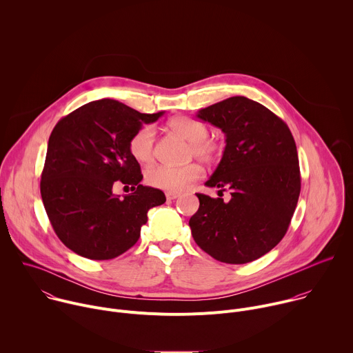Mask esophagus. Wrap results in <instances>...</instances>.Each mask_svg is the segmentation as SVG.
Masks as SVG:
<instances>
[{"label":"esophagus","instance_id":"esophagus-1","mask_svg":"<svg viewBox=\"0 0 353 353\" xmlns=\"http://www.w3.org/2000/svg\"><path fill=\"white\" fill-rule=\"evenodd\" d=\"M180 196V192H166L168 199H176Z\"/></svg>","mask_w":353,"mask_h":353}]
</instances>
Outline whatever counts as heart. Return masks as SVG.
I'll use <instances>...</instances> for the list:
<instances>
[{
    "instance_id": "b5f03b06",
    "label": "heart",
    "mask_w": 353,
    "mask_h": 353,
    "mask_svg": "<svg viewBox=\"0 0 353 353\" xmlns=\"http://www.w3.org/2000/svg\"><path fill=\"white\" fill-rule=\"evenodd\" d=\"M169 128L176 134L190 143V155L203 162H213L219 158L221 147L217 141L210 140V130L206 123L190 116H176L169 121ZM130 155L141 162L148 163L154 158V130L151 126L137 129L129 140ZM203 174L198 163L181 168L168 165H154L145 173L150 185L168 192H180Z\"/></svg>"
}]
</instances>
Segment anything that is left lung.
<instances>
[{
  "label": "left lung",
  "instance_id": "1",
  "mask_svg": "<svg viewBox=\"0 0 353 353\" xmlns=\"http://www.w3.org/2000/svg\"><path fill=\"white\" fill-rule=\"evenodd\" d=\"M196 116L225 134L223 158L205 184L219 192L228 188L231 199L196 194L192 237L216 261L252 262L283 240L295 212L301 192L295 140L284 121L247 97L227 98Z\"/></svg>",
  "mask_w": 353,
  "mask_h": 353
}]
</instances>
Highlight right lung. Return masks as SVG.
<instances>
[{"label":"right lung","mask_w":353,"mask_h":353,"mask_svg":"<svg viewBox=\"0 0 353 353\" xmlns=\"http://www.w3.org/2000/svg\"><path fill=\"white\" fill-rule=\"evenodd\" d=\"M162 114L105 98L55 125L40 191L55 234L74 254L92 261L122 255L139 241L148 210L166 201L161 190L140 184V163L129 152L132 134ZM121 182L134 191L123 199L111 192Z\"/></svg>","instance_id":"obj_1"}]
</instances>
